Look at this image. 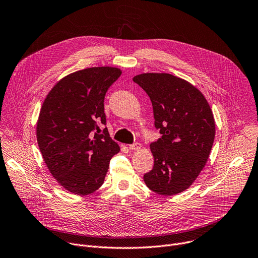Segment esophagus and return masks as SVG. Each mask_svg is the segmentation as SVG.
Instances as JSON below:
<instances>
[{"mask_svg":"<svg viewBox=\"0 0 258 258\" xmlns=\"http://www.w3.org/2000/svg\"><path fill=\"white\" fill-rule=\"evenodd\" d=\"M128 148L131 151H139L141 148V144L140 143H134V144H131L128 146Z\"/></svg>","mask_w":258,"mask_h":258,"instance_id":"34e87169","label":"esophagus"}]
</instances>
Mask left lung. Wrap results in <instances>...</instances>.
Masks as SVG:
<instances>
[{"label":"left lung","mask_w":258,"mask_h":258,"mask_svg":"<svg viewBox=\"0 0 258 258\" xmlns=\"http://www.w3.org/2000/svg\"><path fill=\"white\" fill-rule=\"evenodd\" d=\"M134 83L150 96L162 137L151 143L153 169L144 174L151 190L163 196L189 188L206 165L215 136L209 103L195 86L167 73H143Z\"/></svg>","instance_id":"1"}]
</instances>
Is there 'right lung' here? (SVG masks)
<instances>
[{"instance_id":"add662e5","label":"right lung","mask_w":258,"mask_h":258,"mask_svg":"<svg viewBox=\"0 0 258 258\" xmlns=\"http://www.w3.org/2000/svg\"><path fill=\"white\" fill-rule=\"evenodd\" d=\"M113 67H94L67 75L40 108L36 138L53 178L66 190L90 195L103 184L110 161L119 153L104 114L105 93L121 75Z\"/></svg>"}]
</instances>
